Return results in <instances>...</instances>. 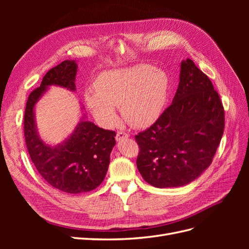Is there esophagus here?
Returning a JSON list of instances; mask_svg holds the SVG:
<instances>
[{
    "label": "esophagus",
    "mask_w": 249,
    "mask_h": 249,
    "mask_svg": "<svg viewBox=\"0 0 249 249\" xmlns=\"http://www.w3.org/2000/svg\"><path fill=\"white\" fill-rule=\"evenodd\" d=\"M129 136H130L129 133L124 132V131H118L117 134H116V140L120 141V140H123L124 138H127Z\"/></svg>",
    "instance_id": "esophagus-1"
}]
</instances>
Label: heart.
I'll return each instance as SVG.
<instances>
[{
  "mask_svg": "<svg viewBox=\"0 0 249 249\" xmlns=\"http://www.w3.org/2000/svg\"><path fill=\"white\" fill-rule=\"evenodd\" d=\"M169 79L149 65L110 71L94 83V92L86 94V102L95 118L105 125L116 120L114 107L135 126H147L161 115L167 101Z\"/></svg>",
  "mask_w": 249,
  "mask_h": 249,
  "instance_id": "1",
  "label": "heart"
}]
</instances>
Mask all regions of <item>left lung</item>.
<instances>
[{"label":"left lung","mask_w":249,"mask_h":249,"mask_svg":"<svg viewBox=\"0 0 249 249\" xmlns=\"http://www.w3.org/2000/svg\"><path fill=\"white\" fill-rule=\"evenodd\" d=\"M224 130V109L212 82L191 59L180 64L172 104L135 136L137 168L157 188L191 183L213 161Z\"/></svg>","instance_id":"obj_1"}]
</instances>
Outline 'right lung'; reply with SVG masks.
I'll return each mask as SVG.
<instances>
[{
	"instance_id": "right-lung-1",
	"label": "right lung",
	"mask_w": 249,
	"mask_h": 249,
	"mask_svg": "<svg viewBox=\"0 0 249 249\" xmlns=\"http://www.w3.org/2000/svg\"><path fill=\"white\" fill-rule=\"evenodd\" d=\"M76 74L77 63L73 60H65L51 69L40 86L30 93L24 116L26 145L36 169L51 186L72 194L91 191L101 185L116 136L114 131L81 120L71 136L56 146L46 144L38 137L34 122L36 102L51 85L76 90Z\"/></svg>"
}]
</instances>
